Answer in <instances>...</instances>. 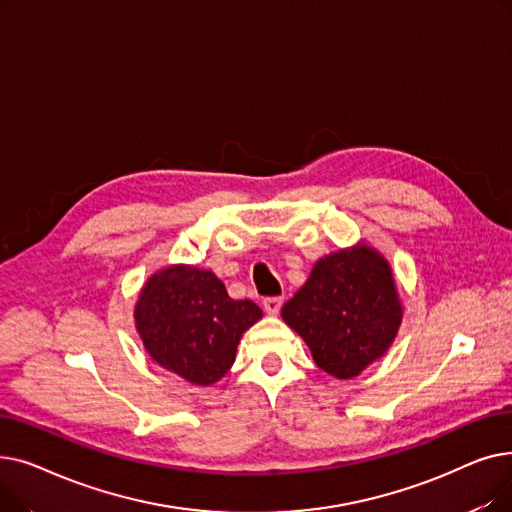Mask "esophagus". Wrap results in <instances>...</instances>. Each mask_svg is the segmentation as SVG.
I'll use <instances>...</instances> for the list:
<instances>
[{"instance_id":"esophagus-1","label":"esophagus","mask_w":512,"mask_h":512,"mask_svg":"<svg viewBox=\"0 0 512 512\" xmlns=\"http://www.w3.org/2000/svg\"><path fill=\"white\" fill-rule=\"evenodd\" d=\"M282 307V299L280 297H270V299H263V309L270 313V315H276Z\"/></svg>"}]
</instances>
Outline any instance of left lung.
I'll use <instances>...</instances> for the list:
<instances>
[{
    "instance_id": "1",
    "label": "left lung",
    "mask_w": 512,
    "mask_h": 512,
    "mask_svg": "<svg viewBox=\"0 0 512 512\" xmlns=\"http://www.w3.org/2000/svg\"><path fill=\"white\" fill-rule=\"evenodd\" d=\"M282 317L319 369L351 380L388 351L402 307L388 261L361 245L319 259Z\"/></svg>"
}]
</instances>
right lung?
I'll return each instance as SVG.
<instances>
[{
  "label": "right lung",
  "mask_w": 512,
  "mask_h": 512,
  "mask_svg": "<svg viewBox=\"0 0 512 512\" xmlns=\"http://www.w3.org/2000/svg\"><path fill=\"white\" fill-rule=\"evenodd\" d=\"M261 315L253 301L230 299L218 276L188 265L157 272L134 311L151 359L199 386L232 367L240 336Z\"/></svg>",
  "instance_id": "obj_1"
}]
</instances>
